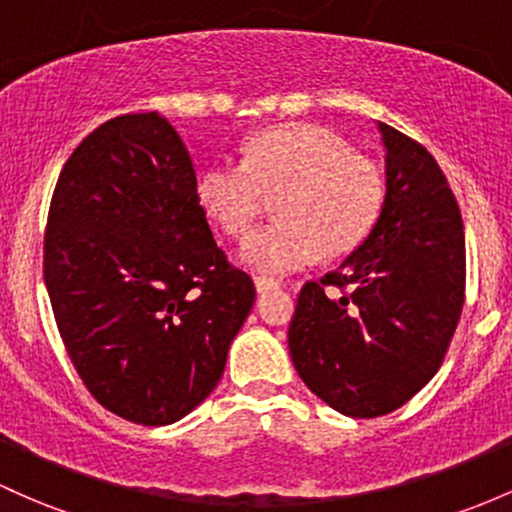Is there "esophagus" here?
I'll return each mask as SVG.
<instances>
[{"label": "esophagus", "mask_w": 512, "mask_h": 512, "mask_svg": "<svg viewBox=\"0 0 512 512\" xmlns=\"http://www.w3.org/2000/svg\"><path fill=\"white\" fill-rule=\"evenodd\" d=\"M254 283H256V290H258V293H271V290H278V283H276V280H268V278H261V276H258L256 280H254Z\"/></svg>", "instance_id": "34e87169"}]
</instances>
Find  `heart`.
I'll use <instances>...</instances> for the list:
<instances>
[{"label": "heart", "instance_id": "1", "mask_svg": "<svg viewBox=\"0 0 512 512\" xmlns=\"http://www.w3.org/2000/svg\"><path fill=\"white\" fill-rule=\"evenodd\" d=\"M197 200L232 236L249 234L273 200L278 219L251 234L239 258L263 276H288L320 254L354 251L381 217L386 178L324 126L288 124L251 136L241 163L202 168Z\"/></svg>", "mask_w": 512, "mask_h": 512}]
</instances>
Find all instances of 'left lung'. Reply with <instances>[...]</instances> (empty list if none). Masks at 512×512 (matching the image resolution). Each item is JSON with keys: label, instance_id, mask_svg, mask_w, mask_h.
I'll list each match as a JSON object with an SVG mask.
<instances>
[{"label": "left lung", "instance_id": "obj_1", "mask_svg": "<svg viewBox=\"0 0 512 512\" xmlns=\"http://www.w3.org/2000/svg\"><path fill=\"white\" fill-rule=\"evenodd\" d=\"M378 131L386 146L381 217L337 271L302 285L288 327L305 386L349 417L388 415L425 388L464 307L454 192L425 146L383 122Z\"/></svg>", "mask_w": 512, "mask_h": 512}]
</instances>
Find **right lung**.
<instances>
[{"label":"right lung","instance_id":"add662e5","mask_svg":"<svg viewBox=\"0 0 512 512\" xmlns=\"http://www.w3.org/2000/svg\"><path fill=\"white\" fill-rule=\"evenodd\" d=\"M43 280L82 383L148 427L212 393L256 300L254 280L214 241L188 148L158 112L109 119L68 158Z\"/></svg>","mask_w":512,"mask_h":512}]
</instances>
